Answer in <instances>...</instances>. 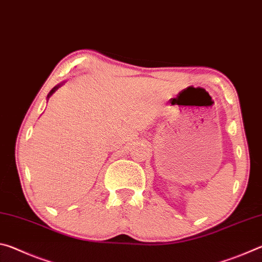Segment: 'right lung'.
Segmentation results:
<instances>
[{
	"instance_id": "right-lung-1",
	"label": "right lung",
	"mask_w": 262,
	"mask_h": 262,
	"mask_svg": "<svg viewBox=\"0 0 262 262\" xmlns=\"http://www.w3.org/2000/svg\"><path fill=\"white\" fill-rule=\"evenodd\" d=\"M60 86H61V84H59V85H56V86H54V88H53V89H52V90L50 91V94H48V96H47V99H48V98H50V97H51V96H52L53 94H54V92H55V91L57 90V89H59Z\"/></svg>"
}]
</instances>
